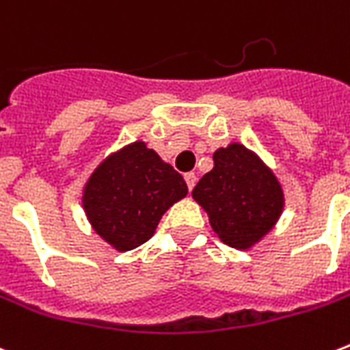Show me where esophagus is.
<instances>
[{
    "mask_svg": "<svg viewBox=\"0 0 350 350\" xmlns=\"http://www.w3.org/2000/svg\"><path fill=\"white\" fill-rule=\"evenodd\" d=\"M185 181H187V187H189V191H193V187L196 185V174H194V172H187Z\"/></svg>",
    "mask_w": 350,
    "mask_h": 350,
    "instance_id": "obj_1",
    "label": "esophagus"
}]
</instances>
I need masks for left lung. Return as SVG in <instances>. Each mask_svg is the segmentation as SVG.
I'll use <instances>...</instances> for the list:
<instances>
[{
	"label": "left lung",
	"instance_id": "left-lung-1",
	"mask_svg": "<svg viewBox=\"0 0 350 350\" xmlns=\"http://www.w3.org/2000/svg\"><path fill=\"white\" fill-rule=\"evenodd\" d=\"M215 167L202 176L193 198L209 217L224 244L247 252L275 228L284 209V191L273 170L242 143L213 154Z\"/></svg>",
	"mask_w": 350,
	"mask_h": 350
}]
</instances>
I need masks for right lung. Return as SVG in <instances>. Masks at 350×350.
Returning <instances> with one entry per match:
<instances>
[{"label": "right lung", "mask_w": 350, "mask_h": 350, "mask_svg": "<svg viewBox=\"0 0 350 350\" xmlns=\"http://www.w3.org/2000/svg\"><path fill=\"white\" fill-rule=\"evenodd\" d=\"M187 193L180 172L137 139L95 167L82 187V209L93 231L124 253L150 239L161 217Z\"/></svg>", "instance_id": "right-lung-1"}]
</instances>
